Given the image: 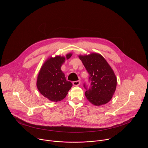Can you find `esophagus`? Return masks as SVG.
Listing matches in <instances>:
<instances>
[{
	"label": "esophagus",
	"mask_w": 148,
	"mask_h": 148,
	"mask_svg": "<svg viewBox=\"0 0 148 148\" xmlns=\"http://www.w3.org/2000/svg\"><path fill=\"white\" fill-rule=\"evenodd\" d=\"M80 84V82L79 81V80L73 82V84L75 85V86H77V85H79Z\"/></svg>",
	"instance_id": "1"
}]
</instances>
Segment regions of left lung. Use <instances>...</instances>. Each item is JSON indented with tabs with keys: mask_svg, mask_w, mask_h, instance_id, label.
Returning <instances> with one entry per match:
<instances>
[{
	"mask_svg": "<svg viewBox=\"0 0 148 148\" xmlns=\"http://www.w3.org/2000/svg\"><path fill=\"white\" fill-rule=\"evenodd\" d=\"M79 58L89 74L90 85L85 83L83 84L87 100L95 106L106 104L112 99L117 85L112 69L99 54L92 53Z\"/></svg>",
	"mask_w": 148,
	"mask_h": 148,
	"instance_id": "8db88e82",
	"label": "left lung"
}]
</instances>
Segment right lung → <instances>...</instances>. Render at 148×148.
Instances as JSON below:
<instances>
[{
    "label": "right lung",
    "instance_id": "add662e5",
    "mask_svg": "<svg viewBox=\"0 0 148 148\" xmlns=\"http://www.w3.org/2000/svg\"><path fill=\"white\" fill-rule=\"evenodd\" d=\"M72 54L66 55V59L71 58ZM65 58L56 56L51 58L42 65L38 75L37 87L39 91L48 100L57 102L64 99L72 86L67 81L61 70Z\"/></svg>",
    "mask_w": 148,
    "mask_h": 148
}]
</instances>
